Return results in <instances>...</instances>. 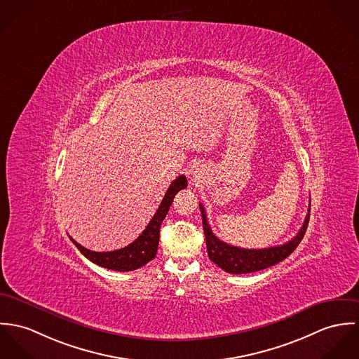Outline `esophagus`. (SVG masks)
Masks as SVG:
<instances>
[{"mask_svg":"<svg viewBox=\"0 0 359 359\" xmlns=\"http://www.w3.org/2000/svg\"><path fill=\"white\" fill-rule=\"evenodd\" d=\"M191 179L196 182V180H199V173H197V172H193L191 173Z\"/></svg>","mask_w":359,"mask_h":359,"instance_id":"1","label":"esophagus"}]
</instances>
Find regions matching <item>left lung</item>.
Here are the masks:
<instances>
[{
  "label": "left lung",
  "instance_id": "8db88e82",
  "mask_svg": "<svg viewBox=\"0 0 359 359\" xmlns=\"http://www.w3.org/2000/svg\"><path fill=\"white\" fill-rule=\"evenodd\" d=\"M199 209L202 215V226H203V233L206 239L208 256L215 264H217L220 269H223L230 274H248V273L260 271L286 259L302 242L310 220V209H309L306 220L302 229L299 230V233L296 234V237L283 245L266 248V249H243V248L229 245L217 238L210 230V226L206 219V212L202 203H199Z\"/></svg>",
  "mask_w": 359,
  "mask_h": 359
}]
</instances>
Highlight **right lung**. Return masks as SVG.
I'll return each mask as SVG.
<instances>
[{"instance_id":"add662e5","label":"right lung","mask_w":359,"mask_h":359,"mask_svg":"<svg viewBox=\"0 0 359 359\" xmlns=\"http://www.w3.org/2000/svg\"><path fill=\"white\" fill-rule=\"evenodd\" d=\"M186 187H187L186 176L180 175L179 177H176L169 186L156 215L153 216V219L150 220L144 231L132 243H129L122 249L111 250V252H93L83 248L72 237L70 239L88 260H90L92 263L100 267L114 270V271H133L136 269H140L156 257L157 249H158V241H160L161 223L165 219L175 196Z\"/></svg>"}]
</instances>
